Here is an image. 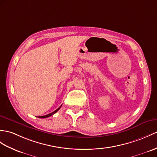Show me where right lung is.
<instances>
[{
    "label": "right lung",
    "mask_w": 157,
    "mask_h": 157,
    "mask_svg": "<svg viewBox=\"0 0 157 157\" xmlns=\"http://www.w3.org/2000/svg\"><path fill=\"white\" fill-rule=\"evenodd\" d=\"M62 106V105H61ZM61 106H60L59 108H58L56 110H55L54 112H52V113H50V114H47V115H44V116H40V117H37L38 118H47V117H51V116H52V114H54L55 113H56L57 111H58V110L60 109V107H61Z\"/></svg>",
    "instance_id": "obj_1"
}]
</instances>
